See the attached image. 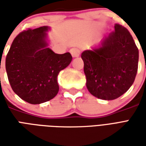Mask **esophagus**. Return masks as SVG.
Here are the masks:
<instances>
[{
  "mask_svg": "<svg viewBox=\"0 0 146 146\" xmlns=\"http://www.w3.org/2000/svg\"><path fill=\"white\" fill-rule=\"evenodd\" d=\"M70 52L71 53V54H72V56L74 58L78 57V56L80 55V51L76 48H71V49L70 50Z\"/></svg>",
  "mask_w": 146,
  "mask_h": 146,
  "instance_id": "obj_1",
  "label": "esophagus"
}]
</instances>
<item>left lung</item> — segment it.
Returning a JSON list of instances; mask_svg holds the SVG:
<instances>
[{
  "mask_svg": "<svg viewBox=\"0 0 146 146\" xmlns=\"http://www.w3.org/2000/svg\"><path fill=\"white\" fill-rule=\"evenodd\" d=\"M114 28L101 47L81 54L87 88L103 100H113L123 95L138 72V49L133 37L121 25L115 24Z\"/></svg>",
  "mask_w": 146,
  "mask_h": 146,
  "instance_id": "8db88e82",
  "label": "left lung"
}]
</instances>
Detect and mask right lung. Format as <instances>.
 I'll list each match as a JSON object with an SVG mask.
<instances>
[{"instance_id":"obj_1","label":"right lung","mask_w":146,"mask_h":146,"mask_svg":"<svg viewBox=\"0 0 146 146\" xmlns=\"http://www.w3.org/2000/svg\"><path fill=\"white\" fill-rule=\"evenodd\" d=\"M48 27L28 29L18 34L8 51L5 67L16 95L30 104H40L55 97L57 76L72 61L69 52L55 54L47 48Z\"/></svg>"}]
</instances>
